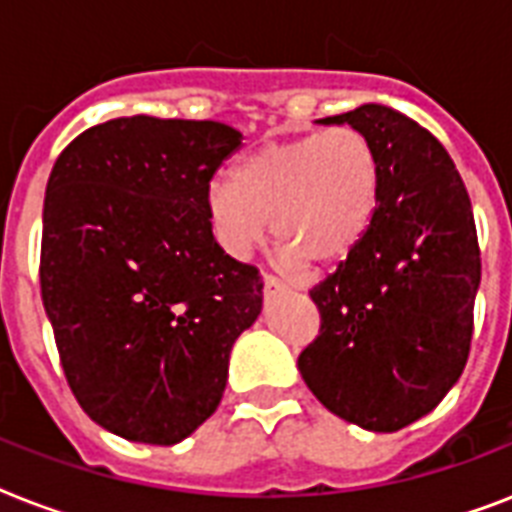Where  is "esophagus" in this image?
<instances>
[{"instance_id": "34e87169", "label": "esophagus", "mask_w": 512, "mask_h": 512, "mask_svg": "<svg viewBox=\"0 0 512 512\" xmlns=\"http://www.w3.org/2000/svg\"><path fill=\"white\" fill-rule=\"evenodd\" d=\"M263 284H265V295H279V292H287V289L292 287L289 281L279 279V276H273V273H265Z\"/></svg>"}]
</instances>
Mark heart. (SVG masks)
<instances>
[{
    "label": "heart",
    "mask_w": 512,
    "mask_h": 512,
    "mask_svg": "<svg viewBox=\"0 0 512 512\" xmlns=\"http://www.w3.org/2000/svg\"><path fill=\"white\" fill-rule=\"evenodd\" d=\"M380 154L356 127L273 140L204 193L209 228L233 257L249 255L273 223L281 255L329 265L361 244L380 201Z\"/></svg>",
    "instance_id": "1"
}]
</instances>
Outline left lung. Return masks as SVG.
Returning a JSON list of instances; mask_svg holds the SVG:
<instances>
[{
	"label": "left lung",
	"mask_w": 512,
	"mask_h": 512,
	"mask_svg": "<svg viewBox=\"0 0 512 512\" xmlns=\"http://www.w3.org/2000/svg\"><path fill=\"white\" fill-rule=\"evenodd\" d=\"M319 122L364 132L382 183L361 244L311 289L321 329L297 369L329 412L393 433L433 412L468 364L476 220L446 148L414 119L366 103Z\"/></svg>",
	"instance_id": "8db88e82"
}]
</instances>
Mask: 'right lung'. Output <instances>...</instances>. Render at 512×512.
Here are the masks:
<instances>
[{
  "label": "right lung",
  "mask_w": 512,
  "mask_h": 512,
  "mask_svg": "<svg viewBox=\"0 0 512 512\" xmlns=\"http://www.w3.org/2000/svg\"><path fill=\"white\" fill-rule=\"evenodd\" d=\"M241 146L220 122L122 116L63 148L42 215V300L76 401L100 428L170 446L212 417L236 337L263 308L204 193Z\"/></svg>",
  "instance_id": "obj_1"
}]
</instances>
